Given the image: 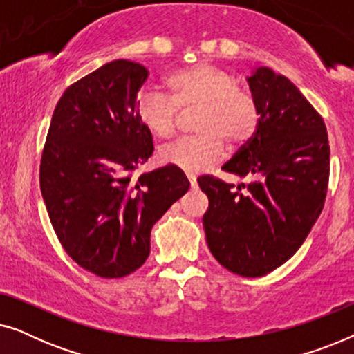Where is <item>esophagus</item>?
<instances>
[{
    "label": "esophagus",
    "instance_id": "esophagus-1",
    "mask_svg": "<svg viewBox=\"0 0 354 354\" xmlns=\"http://www.w3.org/2000/svg\"><path fill=\"white\" fill-rule=\"evenodd\" d=\"M187 178H188V182H190V187L192 188H196L198 187L196 178H195V176H193V174H187Z\"/></svg>",
    "mask_w": 354,
    "mask_h": 354
}]
</instances>
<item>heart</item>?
I'll use <instances>...</instances> for the list:
<instances>
[{
  "label": "heart",
  "mask_w": 354,
  "mask_h": 354,
  "mask_svg": "<svg viewBox=\"0 0 354 354\" xmlns=\"http://www.w3.org/2000/svg\"><path fill=\"white\" fill-rule=\"evenodd\" d=\"M167 95L153 88L140 90L138 120L153 135L169 138L176 133L177 109L200 108L196 132L161 148L159 159L187 174L206 171L224 158L227 140L232 147L248 142L258 127L254 101L236 90V82L219 67L200 62L172 72L166 79Z\"/></svg>",
  "instance_id": "b5f03b06"
}]
</instances>
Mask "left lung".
<instances>
[{
  "mask_svg": "<svg viewBox=\"0 0 354 354\" xmlns=\"http://www.w3.org/2000/svg\"><path fill=\"white\" fill-rule=\"evenodd\" d=\"M246 80L258 127L222 169L254 180L243 192L212 176L198 183L209 200L203 227L212 256L236 275L261 277L297 253L321 216L330 148L322 118L287 77L258 67Z\"/></svg>",
  "mask_w": 354,
  "mask_h": 354,
  "instance_id": "8db88e82",
  "label": "left lung"
}]
</instances>
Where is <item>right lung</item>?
I'll list each match as a JSON object with an SVG mask.
<instances>
[{
	"mask_svg": "<svg viewBox=\"0 0 354 354\" xmlns=\"http://www.w3.org/2000/svg\"><path fill=\"white\" fill-rule=\"evenodd\" d=\"M147 79V67L115 59L72 84L57 101L41 154L53 229L80 268L103 279L143 266L153 225L190 188L172 166L133 177L154 149L137 115Z\"/></svg>",
	"mask_w": 354,
	"mask_h": 354,
	"instance_id": "obj_1",
	"label": "right lung"
}]
</instances>
